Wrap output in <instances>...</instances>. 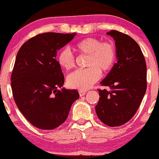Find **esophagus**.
<instances>
[{
    "label": "esophagus",
    "mask_w": 159,
    "mask_h": 159,
    "mask_svg": "<svg viewBox=\"0 0 159 159\" xmlns=\"http://www.w3.org/2000/svg\"><path fill=\"white\" fill-rule=\"evenodd\" d=\"M79 92L80 96H84V95H85V92L83 91V90H79Z\"/></svg>",
    "instance_id": "1"
}]
</instances>
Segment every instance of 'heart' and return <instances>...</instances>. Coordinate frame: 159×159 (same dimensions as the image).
<instances>
[{
	"label": "heart",
	"mask_w": 159,
	"mask_h": 159,
	"mask_svg": "<svg viewBox=\"0 0 159 159\" xmlns=\"http://www.w3.org/2000/svg\"><path fill=\"white\" fill-rule=\"evenodd\" d=\"M74 49L80 54L88 56L86 67L78 70L67 77L70 88L80 90L89 89L100 79L101 72H109L116 60V50L110 43L101 41L98 39L89 37L79 40L74 45ZM58 63L65 70H70L75 65V58L69 49H61L58 56Z\"/></svg>",
	"instance_id": "1"
}]
</instances>
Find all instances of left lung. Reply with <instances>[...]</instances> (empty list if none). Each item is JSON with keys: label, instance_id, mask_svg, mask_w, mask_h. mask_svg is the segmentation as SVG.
Returning <instances> with one entry per match:
<instances>
[{"label": "left lung", "instance_id": "8db88e82", "mask_svg": "<svg viewBox=\"0 0 159 159\" xmlns=\"http://www.w3.org/2000/svg\"><path fill=\"white\" fill-rule=\"evenodd\" d=\"M115 40L117 63L114 65L98 89L99 101L95 107L98 119L110 127L122 125L139 109L147 89V66L138 43L127 34L111 30Z\"/></svg>", "mask_w": 159, "mask_h": 159}]
</instances>
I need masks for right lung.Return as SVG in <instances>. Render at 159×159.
<instances>
[{
  "label": "right lung",
  "mask_w": 159,
  "mask_h": 159,
  "mask_svg": "<svg viewBox=\"0 0 159 159\" xmlns=\"http://www.w3.org/2000/svg\"><path fill=\"white\" fill-rule=\"evenodd\" d=\"M76 34H38L18 52L11 76L12 94L21 113L37 128L54 129L61 125L79 98L76 89H58L63 86L65 79L56 60L57 51Z\"/></svg>",
  "instance_id": "obj_1"
}]
</instances>
